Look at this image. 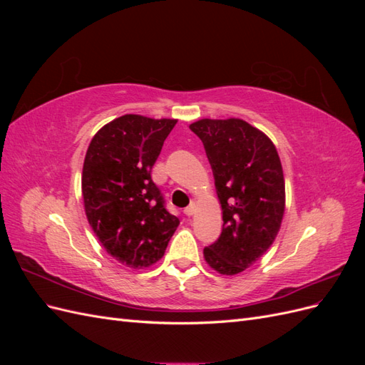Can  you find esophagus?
Listing matches in <instances>:
<instances>
[{"mask_svg":"<svg viewBox=\"0 0 365 365\" xmlns=\"http://www.w3.org/2000/svg\"><path fill=\"white\" fill-rule=\"evenodd\" d=\"M195 208H196V205H195V202H192L189 207L184 208V215L185 216H192L195 213Z\"/></svg>","mask_w":365,"mask_h":365,"instance_id":"esophagus-1","label":"esophagus"}]
</instances>
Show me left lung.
Listing matches in <instances>:
<instances>
[{
    "label": "left lung",
    "instance_id": "1",
    "mask_svg": "<svg viewBox=\"0 0 365 365\" xmlns=\"http://www.w3.org/2000/svg\"><path fill=\"white\" fill-rule=\"evenodd\" d=\"M212 165L222 207V233L204 248L207 263L235 275L272 245L284 213V180L272 141L240 118H202L190 125Z\"/></svg>",
    "mask_w": 365,
    "mask_h": 365
}]
</instances>
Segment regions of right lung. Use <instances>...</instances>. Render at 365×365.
Instances as JSON below:
<instances>
[{"mask_svg":"<svg viewBox=\"0 0 365 365\" xmlns=\"http://www.w3.org/2000/svg\"><path fill=\"white\" fill-rule=\"evenodd\" d=\"M176 120L126 114L91 140L82 172L85 213L106 252L138 269L158 262L180 219L150 170Z\"/></svg>","mask_w":365,"mask_h":365,"instance_id":"right-lung-1","label":"right lung"}]
</instances>
